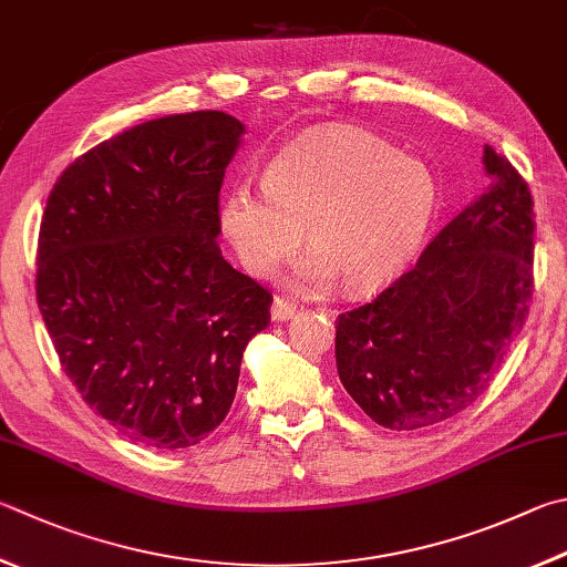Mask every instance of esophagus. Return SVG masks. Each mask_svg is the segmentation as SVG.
Listing matches in <instances>:
<instances>
[{"mask_svg": "<svg viewBox=\"0 0 567 567\" xmlns=\"http://www.w3.org/2000/svg\"><path fill=\"white\" fill-rule=\"evenodd\" d=\"M297 312V305L285 300V297H275L272 302V319L275 322H285V319H292Z\"/></svg>", "mask_w": 567, "mask_h": 567, "instance_id": "esophagus-1", "label": "esophagus"}]
</instances>
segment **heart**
<instances>
[{
    "instance_id": "b5f03b06",
    "label": "heart",
    "mask_w": 567,
    "mask_h": 567,
    "mask_svg": "<svg viewBox=\"0 0 567 567\" xmlns=\"http://www.w3.org/2000/svg\"><path fill=\"white\" fill-rule=\"evenodd\" d=\"M439 208L424 163L396 156L362 131H327L292 143L267 163L262 190L235 185L220 203V228L240 265L270 275L305 243L302 280L369 292L404 270Z\"/></svg>"
}]
</instances>
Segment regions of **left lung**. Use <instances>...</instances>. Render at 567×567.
I'll use <instances>...</instances> for the list:
<instances>
[{"instance_id":"obj_1","label":"left lung","mask_w":567,"mask_h":567,"mask_svg":"<svg viewBox=\"0 0 567 567\" xmlns=\"http://www.w3.org/2000/svg\"><path fill=\"white\" fill-rule=\"evenodd\" d=\"M486 193L416 265L337 317V372L364 414L391 431L441 424L486 394L533 300V198L486 146Z\"/></svg>"}]
</instances>
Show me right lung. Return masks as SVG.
Returning <instances> with one entry per match:
<instances>
[{
	"label": "right lung",
	"instance_id": "obj_1",
	"mask_svg": "<svg viewBox=\"0 0 567 567\" xmlns=\"http://www.w3.org/2000/svg\"><path fill=\"white\" fill-rule=\"evenodd\" d=\"M243 123L176 113L99 143L41 215L37 302L61 369L101 419L148 449L223 424L272 292L225 262L220 188Z\"/></svg>",
	"mask_w": 567,
	"mask_h": 567
}]
</instances>
